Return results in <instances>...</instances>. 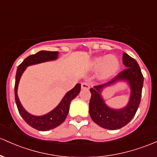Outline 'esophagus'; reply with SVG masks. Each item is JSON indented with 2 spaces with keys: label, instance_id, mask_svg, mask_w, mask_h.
Returning <instances> with one entry per match:
<instances>
[{
  "label": "esophagus",
  "instance_id": "34e87169",
  "mask_svg": "<svg viewBox=\"0 0 157 157\" xmlns=\"http://www.w3.org/2000/svg\"><path fill=\"white\" fill-rule=\"evenodd\" d=\"M81 88L83 89H89L90 88V85L86 82H83L81 83Z\"/></svg>",
  "mask_w": 157,
  "mask_h": 157
}]
</instances>
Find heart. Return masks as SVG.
I'll return each mask as SVG.
<instances>
[{"instance_id":"b5f03b06","label":"heart","mask_w":157,"mask_h":157,"mask_svg":"<svg viewBox=\"0 0 157 157\" xmlns=\"http://www.w3.org/2000/svg\"><path fill=\"white\" fill-rule=\"evenodd\" d=\"M91 66L94 70L100 69V78L106 79L114 75L118 70L120 63L115 56H101L94 58Z\"/></svg>"}]
</instances>
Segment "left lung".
<instances>
[{"instance_id":"left-lung-1","label":"left lung","mask_w":157,"mask_h":157,"mask_svg":"<svg viewBox=\"0 0 157 157\" xmlns=\"http://www.w3.org/2000/svg\"><path fill=\"white\" fill-rule=\"evenodd\" d=\"M123 63L127 68L119 72L106 83L91 88L89 114L94 123L108 130H118L127 125L136 113L142 97L144 77L140 67L135 59L126 53H123ZM118 80H126L132 89L130 101L126 108L121 110L110 109L105 104L100 95L104 87Z\"/></svg>"}]
</instances>
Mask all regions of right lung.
<instances>
[{
  "mask_svg": "<svg viewBox=\"0 0 157 157\" xmlns=\"http://www.w3.org/2000/svg\"><path fill=\"white\" fill-rule=\"evenodd\" d=\"M57 51H39L36 54L27 56L18 65V68H17L15 82V99L17 108L26 123L28 124L30 127H33L36 130H40V131H47V130H51V129L58 127L64 121L68 115V111H69L71 101L74 98H75L76 96L80 92L81 85L80 83H77L71 90L67 92L60 104L49 113L42 115V116H35V115L29 114L21 104L18 94H17L18 82H19L21 76L27 66L50 61V60H54L57 58Z\"/></svg>",
  "mask_w": 157,
  "mask_h": 157,
  "instance_id": "add662e5",
  "label": "right lung"
}]
</instances>
